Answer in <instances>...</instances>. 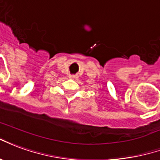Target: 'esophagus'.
I'll list each match as a JSON object with an SVG mask.
<instances>
[{"label":"esophagus","instance_id":"obj_1","mask_svg":"<svg viewBox=\"0 0 160 160\" xmlns=\"http://www.w3.org/2000/svg\"><path fill=\"white\" fill-rule=\"evenodd\" d=\"M70 78H72V79H74V80H78V75H72L71 77H70Z\"/></svg>","mask_w":160,"mask_h":160}]
</instances>
